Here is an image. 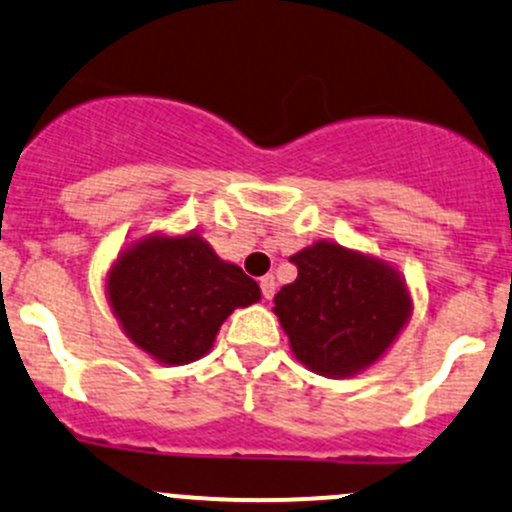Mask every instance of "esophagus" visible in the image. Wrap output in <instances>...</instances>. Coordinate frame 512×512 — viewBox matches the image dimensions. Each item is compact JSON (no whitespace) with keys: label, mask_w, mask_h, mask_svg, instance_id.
I'll use <instances>...</instances> for the list:
<instances>
[{"label":"esophagus","mask_w":512,"mask_h":512,"mask_svg":"<svg viewBox=\"0 0 512 512\" xmlns=\"http://www.w3.org/2000/svg\"><path fill=\"white\" fill-rule=\"evenodd\" d=\"M260 289H262V297H265V299H272L274 297V289H277V282H274L272 274H265V277L260 279Z\"/></svg>","instance_id":"34e87169"}]
</instances>
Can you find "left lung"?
<instances>
[{"mask_svg":"<svg viewBox=\"0 0 512 512\" xmlns=\"http://www.w3.org/2000/svg\"><path fill=\"white\" fill-rule=\"evenodd\" d=\"M289 260L297 279L274 297V314L301 363L326 378H346L383 355L412 301L392 267L333 242H316Z\"/></svg>","mask_w":512,"mask_h":512,"instance_id":"8db88e82","label":"left lung"}]
</instances>
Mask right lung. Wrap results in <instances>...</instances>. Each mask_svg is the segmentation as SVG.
I'll return each mask as SVG.
<instances>
[{"instance_id": "1", "label": "right lung", "mask_w": 512, "mask_h": 512, "mask_svg": "<svg viewBox=\"0 0 512 512\" xmlns=\"http://www.w3.org/2000/svg\"><path fill=\"white\" fill-rule=\"evenodd\" d=\"M107 297L134 346L184 365L211 351L220 324L255 304L260 287L191 233L127 247L107 277Z\"/></svg>"}]
</instances>
